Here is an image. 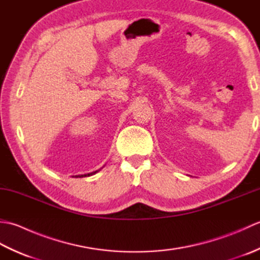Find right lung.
Instances as JSON below:
<instances>
[{
  "instance_id": "obj_1",
  "label": "right lung",
  "mask_w": 260,
  "mask_h": 260,
  "mask_svg": "<svg viewBox=\"0 0 260 260\" xmlns=\"http://www.w3.org/2000/svg\"><path fill=\"white\" fill-rule=\"evenodd\" d=\"M97 172V171H96ZM96 172H92V173H88V174H84V175H76V178H82V176H89V175H92V174H95Z\"/></svg>"
}]
</instances>
